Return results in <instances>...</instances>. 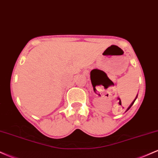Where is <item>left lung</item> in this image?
Returning a JSON list of instances; mask_svg holds the SVG:
<instances>
[{"instance_id": "left-lung-1", "label": "left lung", "mask_w": 158, "mask_h": 158, "mask_svg": "<svg viewBox=\"0 0 158 158\" xmlns=\"http://www.w3.org/2000/svg\"><path fill=\"white\" fill-rule=\"evenodd\" d=\"M137 96H136V98H135V99H134V101H133V102H131V105H130V106H129V107H128V108H127L126 111H127V110H128V109H129V108H131V107L132 106V105H133V104H134V103H135V100H136V99H137Z\"/></svg>"}]
</instances>
